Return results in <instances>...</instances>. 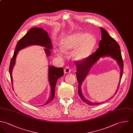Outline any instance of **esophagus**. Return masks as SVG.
<instances>
[{"mask_svg": "<svg viewBox=\"0 0 133 133\" xmlns=\"http://www.w3.org/2000/svg\"><path fill=\"white\" fill-rule=\"evenodd\" d=\"M70 72H71V69L69 66H66L64 68V72L65 74H68V73H70Z\"/></svg>", "mask_w": 133, "mask_h": 133, "instance_id": "1", "label": "esophagus"}]
</instances>
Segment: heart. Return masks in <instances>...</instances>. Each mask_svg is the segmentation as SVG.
<instances>
[{
	"mask_svg": "<svg viewBox=\"0 0 133 133\" xmlns=\"http://www.w3.org/2000/svg\"><path fill=\"white\" fill-rule=\"evenodd\" d=\"M97 43L96 37L91 34L76 32L63 37L60 42L61 50H58V55L62 51L70 53L75 61L80 62L86 59L92 53Z\"/></svg>",
	"mask_w": 133,
	"mask_h": 133,
	"instance_id": "obj_1",
	"label": "heart"
}]
</instances>
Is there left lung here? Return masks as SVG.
Here are the masks:
<instances>
[{
    "mask_svg": "<svg viewBox=\"0 0 133 133\" xmlns=\"http://www.w3.org/2000/svg\"><path fill=\"white\" fill-rule=\"evenodd\" d=\"M100 29L101 31L102 38L100 40L99 43V47L97 51L94 54L90 55L86 59L80 62L76 61V65L77 67L76 76L77 79L79 83V95L80 96L81 99L85 103L90 105H98L103 103L92 102L88 100L83 95L81 91V85L86 77L87 76L92 66L96 63H97V62L101 57H104L106 56L110 57L117 62L120 69V75L119 83L118 84L117 89L116 90L115 95L117 93L118 88L119 87L123 70V62L119 45H118L117 42L109 35V34L107 32V31L104 29L100 27Z\"/></svg>",
    "mask_w": 133,
    "mask_h": 133,
    "instance_id": "8db88e82",
    "label": "left lung"
}]
</instances>
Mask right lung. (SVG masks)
<instances>
[{
  "instance_id": "obj_1",
  "label": "right lung",
  "mask_w": 133,
  "mask_h": 133,
  "mask_svg": "<svg viewBox=\"0 0 133 133\" xmlns=\"http://www.w3.org/2000/svg\"><path fill=\"white\" fill-rule=\"evenodd\" d=\"M31 45H38L44 47L45 48H44V50L46 55L50 56L51 55L50 49L52 48V44L47 32L41 28L35 27L31 28L26 35L18 42L13 56L11 59L9 72L12 85L13 79L12 72L15 64L16 58L18 52L21 50ZM48 67V81L50 85L51 90L50 97L44 105L48 104L54 99L57 81L59 78L64 76V69L62 67L57 68L50 65H49Z\"/></svg>"
}]
</instances>
